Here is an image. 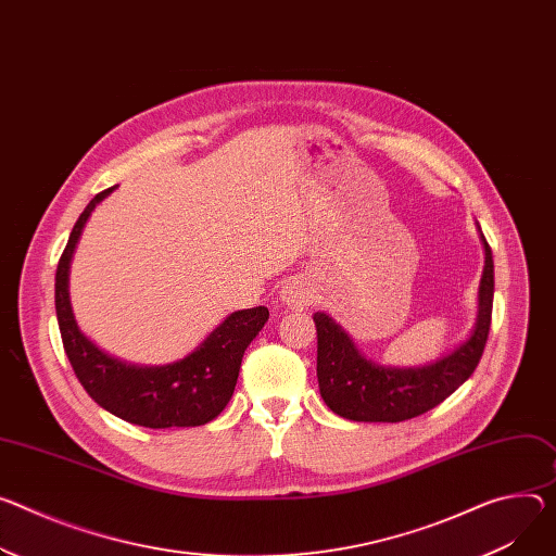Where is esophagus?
Wrapping results in <instances>:
<instances>
[{
    "instance_id": "obj_1",
    "label": "esophagus",
    "mask_w": 556,
    "mask_h": 556,
    "mask_svg": "<svg viewBox=\"0 0 556 556\" xmlns=\"http://www.w3.org/2000/svg\"><path fill=\"white\" fill-rule=\"evenodd\" d=\"M279 296L290 311H304L306 306L313 304L315 290H313V283L306 277H292L290 281H286Z\"/></svg>"
}]
</instances>
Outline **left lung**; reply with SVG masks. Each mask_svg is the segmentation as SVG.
Returning <instances> with one entry per match:
<instances>
[{"mask_svg": "<svg viewBox=\"0 0 556 556\" xmlns=\"http://www.w3.org/2000/svg\"><path fill=\"white\" fill-rule=\"evenodd\" d=\"M485 266L479 283V313L470 337L447 355L417 368H392L366 359L350 334L326 313H315L317 379L326 406L350 421L396 424L419 417L447 399L475 372L490 332L494 262L481 235Z\"/></svg>", "mask_w": 556, "mask_h": 556, "instance_id": "8db88e82", "label": "left lung"}]
</instances>
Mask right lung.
I'll return each mask as SVG.
<instances>
[{"instance_id": "1", "label": "right lung", "mask_w": 556, "mask_h": 556, "mask_svg": "<svg viewBox=\"0 0 556 556\" xmlns=\"http://www.w3.org/2000/svg\"><path fill=\"white\" fill-rule=\"evenodd\" d=\"M113 190L115 186L90 199L58 264L55 311L68 362L99 406L128 424L143 428L204 426L228 406L243 352L268 321V308L257 306L228 315L190 355L166 366H135L99 350L75 321L68 270L90 213Z\"/></svg>"}]
</instances>
